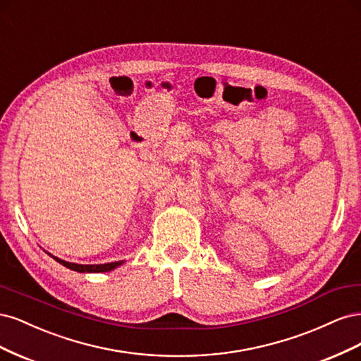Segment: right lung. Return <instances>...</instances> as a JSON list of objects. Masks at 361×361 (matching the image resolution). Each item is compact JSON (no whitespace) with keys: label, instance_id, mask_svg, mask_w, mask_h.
Instances as JSON below:
<instances>
[{"label":"right lung","instance_id":"obj_1","mask_svg":"<svg viewBox=\"0 0 361 361\" xmlns=\"http://www.w3.org/2000/svg\"><path fill=\"white\" fill-rule=\"evenodd\" d=\"M45 253H48V251H45ZM54 260H57L59 264H61L63 267H66L72 271H76V272H108V271H113L116 269L117 267L123 265L125 260H117V262H108V264H99V265H82V264H73V262H66L57 256H52L51 253H48Z\"/></svg>","mask_w":361,"mask_h":361}]
</instances>
